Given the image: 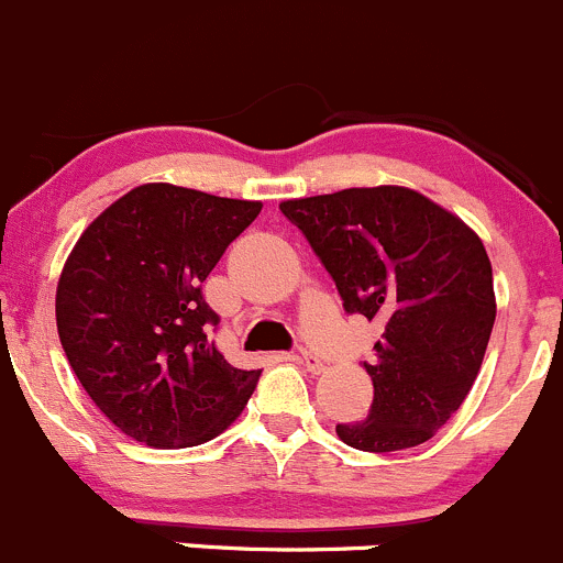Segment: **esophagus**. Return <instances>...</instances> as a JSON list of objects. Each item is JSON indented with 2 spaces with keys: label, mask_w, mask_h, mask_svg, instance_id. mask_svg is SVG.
Segmentation results:
<instances>
[{
  "label": "esophagus",
  "mask_w": 563,
  "mask_h": 563,
  "mask_svg": "<svg viewBox=\"0 0 563 563\" xmlns=\"http://www.w3.org/2000/svg\"><path fill=\"white\" fill-rule=\"evenodd\" d=\"M295 358H298V364H303L306 372H311V375H320V372L325 369V364H322L314 353H309V350H298Z\"/></svg>",
  "instance_id": "1"
}]
</instances>
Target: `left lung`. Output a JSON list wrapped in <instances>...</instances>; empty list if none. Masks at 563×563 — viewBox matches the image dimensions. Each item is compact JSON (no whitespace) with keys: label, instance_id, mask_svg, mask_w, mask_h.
Segmentation results:
<instances>
[{"label":"left lung","instance_id":"1","mask_svg":"<svg viewBox=\"0 0 563 563\" xmlns=\"http://www.w3.org/2000/svg\"><path fill=\"white\" fill-rule=\"evenodd\" d=\"M344 311L383 322L366 419L336 424L361 452L430 441L468 397L495 322L493 265L476 232L405 186L287 199Z\"/></svg>","mask_w":563,"mask_h":563}]
</instances>
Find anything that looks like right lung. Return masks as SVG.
I'll use <instances>...</instances> for the list:
<instances>
[{
	"label": "right lung",
	"instance_id": "obj_1",
	"mask_svg": "<svg viewBox=\"0 0 563 563\" xmlns=\"http://www.w3.org/2000/svg\"><path fill=\"white\" fill-rule=\"evenodd\" d=\"M263 202L144 183L81 232L57 284V331L100 413L133 441H213L246 408L260 369L210 342L202 282Z\"/></svg>",
	"mask_w": 563,
	"mask_h": 563
}]
</instances>
